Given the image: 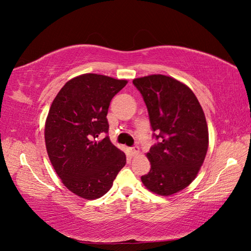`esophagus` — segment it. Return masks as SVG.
Instances as JSON below:
<instances>
[{
	"label": "esophagus",
	"instance_id": "1",
	"mask_svg": "<svg viewBox=\"0 0 251 251\" xmlns=\"http://www.w3.org/2000/svg\"><path fill=\"white\" fill-rule=\"evenodd\" d=\"M129 152H130L131 155H138V154H139V148H138V147L131 148V149H129Z\"/></svg>",
	"mask_w": 251,
	"mask_h": 251
}]
</instances>
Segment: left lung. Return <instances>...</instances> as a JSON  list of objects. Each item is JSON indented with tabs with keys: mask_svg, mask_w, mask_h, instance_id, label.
Returning <instances> with one entry per match:
<instances>
[{
	"mask_svg": "<svg viewBox=\"0 0 251 251\" xmlns=\"http://www.w3.org/2000/svg\"><path fill=\"white\" fill-rule=\"evenodd\" d=\"M132 83L159 139L147 153L151 169L142 183L162 196L178 193L196 178L206 157L209 137L204 111L191 88L172 76L152 74Z\"/></svg>",
	"mask_w": 251,
	"mask_h": 251,
	"instance_id": "obj_1",
	"label": "left lung"
}]
</instances>
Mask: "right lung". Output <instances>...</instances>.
<instances>
[{"label":"right lung","mask_w":251,"mask_h":251,"mask_svg":"<svg viewBox=\"0 0 251 251\" xmlns=\"http://www.w3.org/2000/svg\"><path fill=\"white\" fill-rule=\"evenodd\" d=\"M126 79L85 73L68 81L57 94L45 122V145L58 177L72 193L96 200L108 192L125 166V153L112 145L106 120L112 98Z\"/></svg>","instance_id":"right-lung-1"}]
</instances>
